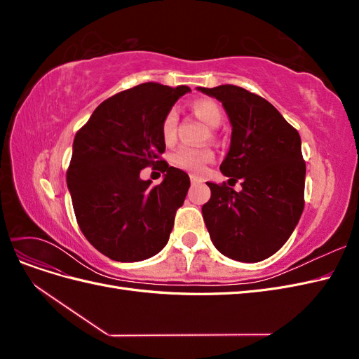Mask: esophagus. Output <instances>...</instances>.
<instances>
[{
  "label": "esophagus",
  "instance_id": "34e87169",
  "mask_svg": "<svg viewBox=\"0 0 359 359\" xmlns=\"http://www.w3.org/2000/svg\"><path fill=\"white\" fill-rule=\"evenodd\" d=\"M190 181H191V186H194V184H199V182H202V180H201V178H198V177H191V178H190Z\"/></svg>",
  "mask_w": 359,
  "mask_h": 359
}]
</instances>
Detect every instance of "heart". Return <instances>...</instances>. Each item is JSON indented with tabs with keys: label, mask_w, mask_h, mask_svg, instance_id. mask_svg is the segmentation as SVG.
I'll return each instance as SVG.
<instances>
[{
	"label": "heart",
	"mask_w": 359,
	"mask_h": 359,
	"mask_svg": "<svg viewBox=\"0 0 359 359\" xmlns=\"http://www.w3.org/2000/svg\"><path fill=\"white\" fill-rule=\"evenodd\" d=\"M191 109L196 114L205 124L210 127L220 126L223 121V111L220 104L210 99H199L191 103ZM177 123L178 115L175 111H169L161 119L160 132L161 137L166 144H172L177 137ZM215 154L208 147L194 148V147H180L175 153L172 154V163L182 170H187L193 175H201L205 172L206 166L214 161Z\"/></svg>",
	"instance_id": "obj_1"
}]
</instances>
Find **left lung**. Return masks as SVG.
<instances>
[{
  "mask_svg": "<svg viewBox=\"0 0 359 359\" xmlns=\"http://www.w3.org/2000/svg\"><path fill=\"white\" fill-rule=\"evenodd\" d=\"M199 91L220 100L232 124L231 148L220 170L231 180L206 182L211 198L202 215L224 256L259 262L283 247L304 210L306 161L301 137L264 97L236 85ZM242 180L243 190L231 187Z\"/></svg>",
  "mask_w": 359,
  "mask_h": 359,
  "instance_id": "1",
  "label": "left lung"
}]
</instances>
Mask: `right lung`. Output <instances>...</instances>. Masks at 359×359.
Segmentation results:
<instances>
[{"label": "right lung", "instance_id": "right-lung-1", "mask_svg": "<svg viewBox=\"0 0 359 359\" xmlns=\"http://www.w3.org/2000/svg\"><path fill=\"white\" fill-rule=\"evenodd\" d=\"M190 88L157 82L118 93L95 107L74 136L67 169L76 220L100 253L137 262L168 244L190 178L161 158V119ZM153 165L165 173L154 188L138 178Z\"/></svg>", "mask_w": 359, "mask_h": 359}]
</instances>
